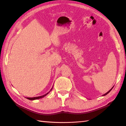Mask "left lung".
<instances>
[{"mask_svg":"<svg viewBox=\"0 0 126 126\" xmlns=\"http://www.w3.org/2000/svg\"><path fill=\"white\" fill-rule=\"evenodd\" d=\"M113 87H112V88H111V89H110V90H109L108 91V92L107 93H106V94H103V95L102 96H105V95H107V94H108V93H109V92H110V91H111V90H112V89H113Z\"/></svg>","mask_w":126,"mask_h":126,"instance_id":"obj_1","label":"left lung"}]
</instances>
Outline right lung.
Instances as JSON below:
<instances>
[{
	"mask_svg": "<svg viewBox=\"0 0 126 126\" xmlns=\"http://www.w3.org/2000/svg\"><path fill=\"white\" fill-rule=\"evenodd\" d=\"M52 88H53V87L51 88V90L49 91V92H48L47 93L45 94V95H42V96H38V97H27L26 98H28V100H37V99L41 98H42V97H44V96H45L46 95H47L48 94H49V93L51 92V91L52 90Z\"/></svg>",
	"mask_w": 126,
	"mask_h": 126,
	"instance_id": "obj_1",
	"label": "right lung"
}]
</instances>
